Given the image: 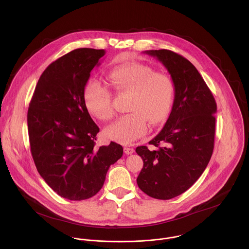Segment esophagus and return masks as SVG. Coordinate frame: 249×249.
<instances>
[{"instance_id":"1","label":"esophagus","mask_w":249,"mask_h":249,"mask_svg":"<svg viewBox=\"0 0 249 249\" xmlns=\"http://www.w3.org/2000/svg\"><path fill=\"white\" fill-rule=\"evenodd\" d=\"M124 153L125 154H131V153H133L134 152V149L133 148H131V147H124Z\"/></svg>"}]
</instances>
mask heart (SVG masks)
<instances>
[{
  "label": "heart",
  "instance_id": "obj_1",
  "mask_svg": "<svg viewBox=\"0 0 249 249\" xmlns=\"http://www.w3.org/2000/svg\"><path fill=\"white\" fill-rule=\"evenodd\" d=\"M109 79L119 92L130 93L126 110L108 125V139L128 144L146 132V121L151 124L163 122L174 102L175 83L171 76L156 72L140 63H125L114 68ZM84 104L88 111L101 121L114 116L111 92L98 80H90L84 88Z\"/></svg>",
  "mask_w": 249,
  "mask_h": 249
}]
</instances>
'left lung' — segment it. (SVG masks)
I'll list each match as a JSON object with an SVG mask.
<instances>
[{"label": "left lung", "instance_id": "1", "mask_svg": "<svg viewBox=\"0 0 249 249\" xmlns=\"http://www.w3.org/2000/svg\"><path fill=\"white\" fill-rule=\"evenodd\" d=\"M144 53L158 59L175 83L172 112L162 130L136 148L143 161L139 188L157 199H171L187 191L206 169L213 149L216 104L196 68L169 50Z\"/></svg>", "mask_w": 249, "mask_h": 249}]
</instances>
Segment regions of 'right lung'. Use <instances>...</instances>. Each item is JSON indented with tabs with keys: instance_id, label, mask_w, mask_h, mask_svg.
<instances>
[{
	"instance_id": "right-lung-1",
	"label": "right lung",
	"mask_w": 249,
	"mask_h": 249,
	"mask_svg": "<svg viewBox=\"0 0 249 249\" xmlns=\"http://www.w3.org/2000/svg\"><path fill=\"white\" fill-rule=\"evenodd\" d=\"M105 50L76 49L41 74L28 110L31 151L36 169L60 196L83 200L104 186L109 167L123 156L111 142L96 146L99 126L84 104V88Z\"/></svg>"
}]
</instances>
